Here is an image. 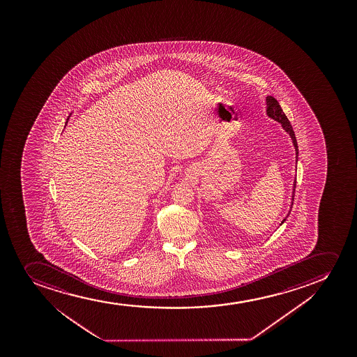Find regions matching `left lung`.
Here are the masks:
<instances>
[{"label":"left lung","mask_w":357,"mask_h":357,"mask_svg":"<svg viewBox=\"0 0 357 357\" xmlns=\"http://www.w3.org/2000/svg\"><path fill=\"white\" fill-rule=\"evenodd\" d=\"M266 113H268V115H269L271 118H273V119L282 123V128L291 135V138L293 139V144H294L295 151H296V160H298L299 150H298V143H296L294 131H293V128H291V123H289L287 116L283 113L282 108H281L279 102H278L273 96H268V98H266ZM295 185H296V180L294 181V190H293V192H295ZM291 200L294 201V193H293ZM288 215H289V213H288ZM284 220H286V219H284ZM284 220H283V222H284Z\"/></svg>","instance_id":"8db88e82"}]
</instances>
